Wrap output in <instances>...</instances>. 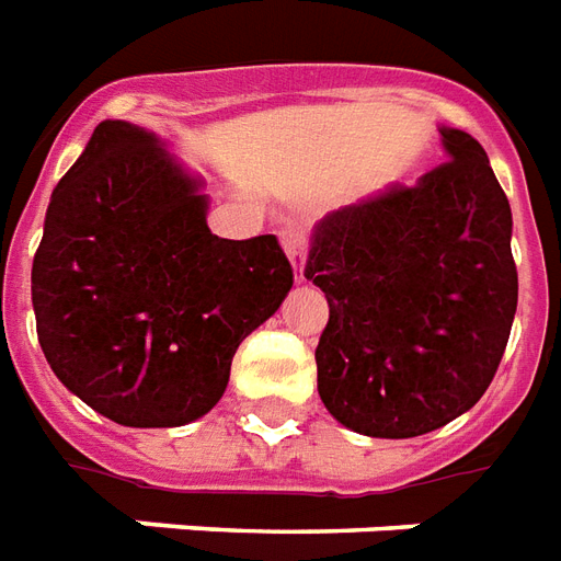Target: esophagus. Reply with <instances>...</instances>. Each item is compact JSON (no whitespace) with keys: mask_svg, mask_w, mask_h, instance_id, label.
Masks as SVG:
<instances>
[{"mask_svg":"<svg viewBox=\"0 0 561 561\" xmlns=\"http://www.w3.org/2000/svg\"><path fill=\"white\" fill-rule=\"evenodd\" d=\"M282 247L288 252V259H291L294 267V282L306 279V238H302L300 231H285V238H282Z\"/></svg>","mask_w":561,"mask_h":561,"instance_id":"34e87169","label":"esophagus"}]
</instances>
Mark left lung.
<instances>
[{"label": "left lung", "mask_w": 561, "mask_h": 561, "mask_svg": "<svg viewBox=\"0 0 561 561\" xmlns=\"http://www.w3.org/2000/svg\"><path fill=\"white\" fill-rule=\"evenodd\" d=\"M449 160L318 222L306 279L330 302L318 396L344 428L408 439L484 396L517 312L512 207L470 133Z\"/></svg>", "instance_id": "8db88e82"}]
</instances>
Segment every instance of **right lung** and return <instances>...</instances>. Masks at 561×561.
<instances>
[{"instance_id": "obj_1", "label": "right lung", "mask_w": 561, "mask_h": 561, "mask_svg": "<svg viewBox=\"0 0 561 561\" xmlns=\"http://www.w3.org/2000/svg\"><path fill=\"white\" fill-rule=\"evenodd\" d=\"M205 181L157 133L101 122L49 198L32 261L53 375L127 428H178L217 404L240 342L294 285L273 234L207 228Z\"/></svg>"}]
</instances>
